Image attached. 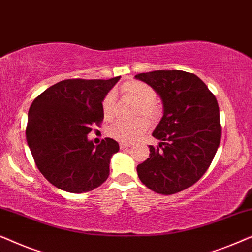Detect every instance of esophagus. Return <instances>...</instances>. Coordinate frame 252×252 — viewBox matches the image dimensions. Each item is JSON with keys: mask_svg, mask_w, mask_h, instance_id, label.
Wrapping results in <instances>:
<instances>
[{"mask_svg": "<svg viewBox=\"0 0 252 252\" xmlns=\"http://www.w3.org/2000/svg\"><path fill=\"white\" fill-rule=\"evenodd\" d=\"M130 146H132V144L130 143H120L119 144V147H120V149H126V148H129Z\"/></svg>", "mask_w": 252, "mask_h": 252, "instance_id": "1", "label": "esophagus"}]
</instances>
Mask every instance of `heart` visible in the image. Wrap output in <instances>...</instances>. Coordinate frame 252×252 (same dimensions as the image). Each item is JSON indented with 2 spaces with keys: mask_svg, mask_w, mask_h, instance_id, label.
Wrapping results in <instances>:
<instances>
[{
  "mask_svg": "<svg viewBox=\"0 0 252 252\" xmlns=\"http://www.w3.org/2000/svg\"><path fill=\"white\" fill-rule=\"evenodd\" d=\"M122 93L126 98L137 105V113H141L147 119L155 122L160 116V106L156 101V93L150 86L141 81L130 80L122 85ZM115 106V94L110 92L102 102V111L105 118H109ZM148 128V123L144 119H135L133 122H115L109 127L108 133L113 139L120 142H133L142 135Z\"/></svg>",
  "mask_w": 252,
  "mask_h": 252,
  "instance_id": "obj_1",
  "label": "heart"
}]
</instances>
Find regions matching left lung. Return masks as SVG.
<instances>
[{
  "mask_svg": "<svg viewBox=\"0 0 252 252\" xmlns=\"http://www.w3.org/2000/svg\"><path fill=\"white\" fill-rule=\"evenodd\" d=\"M163 102V117L147 160L136 167L141 182L155 192L172 195L197 182L208 170L221 139L216 96L194 73L160 70L136 74Z\"/></svg>",
  "mask_w": 252,
  "mask_h": 252,
  "instance_id": "obj_1",
  "label": "left lung"
}]
</instances>
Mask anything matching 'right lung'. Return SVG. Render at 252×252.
<instances>
[{"instance_id":"add662e5","label":"right lung","mask_w":252,"mask_h":252,"mask_svg":"<svg viewBox=\"0 0 252 252\" xmlns=\"http://www.w3.org/2000/svg\"><path fill=\"white\" fill-rule=\"evenodd\" d=\"M120 77L109 80L67 79L46 89L29 110L26 140L37 168L62 190L81 194L101 186L119 144L88 140L92 125L104 118L102 102Z\"/></svg>"}]
</instances>
